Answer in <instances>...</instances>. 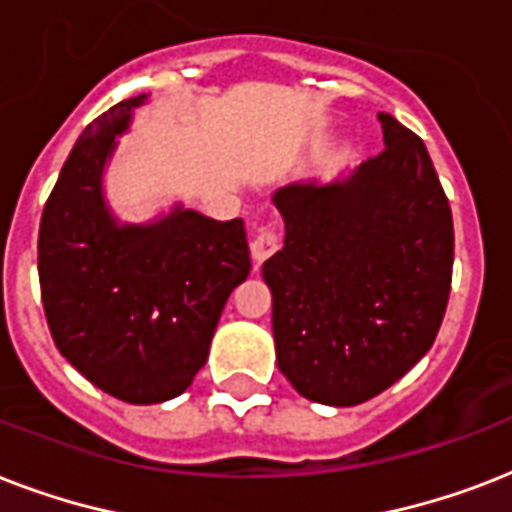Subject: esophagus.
Listing matches in <instances>:
<instances>
[{
	"instance_id": "34e87169",
	"label": "esophagus",
	"mask_w": 512,
	"mask_h": 512,
	"mask_svg": "<svg viewBox=\"0 0 512 512\" xmlns=\"http://www.w3.org/2000/svg\"><path fill=\"white\" fill-rule=\"evenodd\" d=\"M276 249H279V236H276L271 225H265V228H260L255 233V239H252V257H255V263H265Z\"/></svg>"
}]
</instances>
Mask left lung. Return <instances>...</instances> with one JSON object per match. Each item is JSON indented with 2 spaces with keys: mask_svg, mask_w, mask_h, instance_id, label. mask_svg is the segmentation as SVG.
Masks as SVG:
<instances>
[{
  "mask_svg": "<svg viewBox=\"0 0 512 512\" xmlns=\"http://www.w3.org/2000/svg\"><path fill=\"white\" fill-rule=\"evenodd\" d=\"M380 154L273 193L284 247L263 263L276 364L300 396L364 404L430 350L452 289V209L428 148L380 114Z\"/></svg>",
  "mask_w": 512,
  "mask_h": 512,
  "instance_id": "1",
  "label": "left lung"
}]
</instances>
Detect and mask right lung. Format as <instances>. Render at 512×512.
I'll return each mask as SVG.
<instances>
[{"label": "right lung", "instance_id": "1", "mask_svg": "<svg viewBox=\"0 0 512 512\" xmlns=\"http://www.w3.org/2000/svg\"><path fill=\"white\" fill-rule=\"evenodd\" d=\"M98 116L71 148L39 225V284L50 335L76 372L127 404L180 396L209 356L225 300L249 276L244 220L175 204L151 223H119L103 172L132 111Z\"/></svg>", "mask_w": 512, "mask_h": 512}]
</instances>
